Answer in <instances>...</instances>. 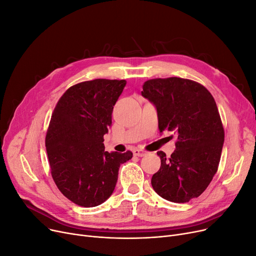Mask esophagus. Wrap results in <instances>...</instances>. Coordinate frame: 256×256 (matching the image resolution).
I'll return each instance as SVG.
<instances>
[{
  "label": "esophagus",
  "instance_id": "esophagus-1",
  "mask_svg": "<svg viewBox=\"0 0 256 256\" xmlns=\"http://www.w3.org/2000/svg\"><path fill=\"white\" fill-rule=\"evenodd\" d=\"M132 152H134L135 156H138V157H143V156H146L148 154V152L142 150H138V148L132 150Z\"/></svg>",
  "mask_w": 256,
  "mask_h": 256
}]
</instances>
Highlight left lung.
<instances>
[{"label":"left lung","mask_w":256,"mask_h":256,"mask_svg":"<svg viewBox=\"0 0 256 256\" xmlns=\"http://www.w3.org/2000/svg\"><path fill=\"white\" fill-rule=\"evenodd\" d=\"M142 96L154 104L160 132H174L176 150L152 178L154 190L174 203L201 196L218 172L225 132L214 98L196 82L168 77L146 80Z\"/></svg>","instance_id":"1"}]
</instances>
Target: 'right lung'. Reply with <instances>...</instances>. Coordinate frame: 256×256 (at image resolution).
Returning <instances> with one entry per match:
<instances>
[{"label":"right lung","mask_w":256,"mask_h":256,"mask_svg":"<svg viewBox=\"0 0 256 256\" xmlns=\"http://www.w3.org/2000/svg\"><path fill=\"white\" fill-rule=\"evenodd\" d=\"M124 80H94L70 86L52 113L46 135L51 174L74 204L95 207L113 194L120 164L132 152H104V135Z\"/></svg>","instance_id":"1"}]
</instances>
